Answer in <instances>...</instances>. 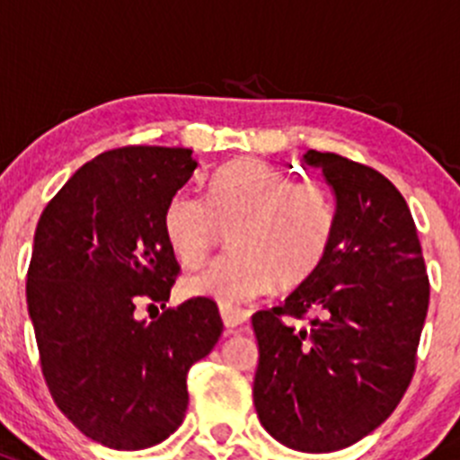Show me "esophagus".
<instances>
[{
	"label": "esophagus",
	"mask_w": 460,
	"mask_h": 460,
	"mask_svg": "<svg viewBox=\"0 0 460 460\" xmlns=\"http://www.w3.org/2000/svg\"><path fill=\"white\" fill-rule=\"evenodd\" d=\"M220 314H222V321H225L226 330H234V328H238V325L247 323L249 321V312L235 310V307H222Z\"/></svg>",
	"instance_id": "obj_1"
}]
</instances>
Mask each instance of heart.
<instances>
[{
  "label": "heart",
  "mask_w": 460,
  "mask_h": 460,
  "mask_svg": "<svg viewBox=\"0 0 460 460\" xmlns=\"http://www.w3.org/2000/svg\"><path fill=\"white\" fill-rule=\"evenodd\" d=\"M334 204L316 181H292L288 171L256 157H238L213 175L208 198L172 195L164 234L172 253L195 267L222 231L231 256L186 276L184 292L234 307L267 289H289L310 279L332 243Z\"/></svg>",
  "instance_id": "heart-1"
}]
</instances>
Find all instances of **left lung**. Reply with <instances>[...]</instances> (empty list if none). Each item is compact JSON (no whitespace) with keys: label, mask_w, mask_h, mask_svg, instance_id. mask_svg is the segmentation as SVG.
Returning <instances> with one entry per match:
<instances>
[{"label":"left lung","mask_w":460,"mask_h":460,"mask_svg":"<svg viewBox=\"0 0 460 460\" xmlns=\"http://www.w3.org/2000/svg\"><path fill=\"white\" fill-rule=\"evenodd\" d=\"M303 159L332 189L337 222L314 274L252 316L253 404L285 447L325 454L362 440L402 400L429 279L411 211L385 175L332 153Z\"/></svg>","instance_id":"1"}]
</instances>
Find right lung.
Returning a JSON list of instances; mask_svg holds the SVG:
<instances>
[{"label": "right lung", "mask_w": 460, "mask_h": 460, "mask_svg": "<svg viewBox=\"0 0 460 460\" xmlns=\"http://www.w3.org/2000/svg\"><path fill=\"white\" fill-rule=\"evenodd\" d=\"M189 148L128 146L98 155L47 204L35 229L26 303L58 409L111 449L166 440L189 407L186 376L222 334L211 298L166 307L180 265L164 211L193 177Z\"/></svg>", "instance_id": "add662e5"}]
</instances>
